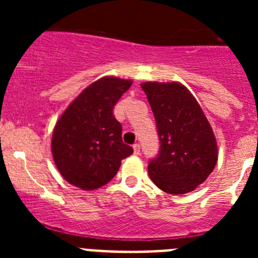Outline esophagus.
<instances>
[{
  "instance_id": "1",
  "label": "esophagus",
  "mask_w": 258,
  "mask_h": 258,
  "mask_svg": "<svg viewBox=\"0 0 258 258\" xmlns=\"http://www.w3.org/2000/svg\"><path fill=\"white\" fill-rule=\"evenodd\" d=\"M134 153L136 156H139L140 153H141V146H140L139 144H135L134 145Z\"/></svg>"
}]
</instances>
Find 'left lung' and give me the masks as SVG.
Masks as SVG:
<instances>
[{
	"mask_svg": "<svg viewBox=\"0 0 258 258\" xmlns=\"http://www.w3.org/2000/svg\"><path fill=\"white\" fill-rule=\"evenodd\" d=\"M155 116L160 151L148 162L153 183L184 195L206 181L217 162V144L201 106L181 83L141 85Z\"/></svg>",
	"mask_w": 258,
	"mask_h": 258,
	"instance_id": "1",
	"label": "left lung"
}]
</instances>
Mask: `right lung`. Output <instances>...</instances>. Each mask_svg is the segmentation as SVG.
Segmentation results:
<instances>
[{
    "instance_id": "1",
    "label": "right lung",
    "mask_w": 258,
    "mask_h": 258,
    "mask_svg": "<svg viewBox=\"0 0 258 258\" xmlns=\"http://www.w3.org/2000/svg\"><path fill=\"white\" fill-rule=\"evenodd\" d=\"M132 81L102 77L80 93L54 126L52 156L62 177L86 189L100 188L116 176L134 148L122 141L114 105Z\"/></svg>"
}]
</instances>
